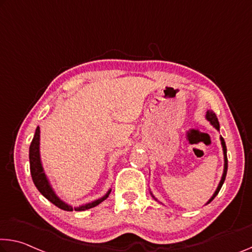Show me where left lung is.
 <instances>
[{
  "label": "left lung",
  "instance_id": "obj_1",
  "mask_svg": "<svg viewBox=\"0 0 252 252\" xmlns=\"http://www.w3.org/2000/svg\"><path fill=\"white\" fill-rule=\"evenodd\" d=\"M205 119L207 120V121H209L210 123H211V126H213V127H215V129H217L218 131H220V123H219V121H218V118H217V115H215V113L213 111H211V110H207V112H206V114H205ZM220 140H221V145H222V149H223V158H224V168H223V174H222V177H221V181H220V183H219V185H218V187H217V189H215V191H214V194L212 195V197H211L209 201L206 202V204L205 205H207L209 204V203H211L214 199V197L217 196L218 195V193L220 191V189H221V187H222V185H223V183H224V181H225V176H226V171H227V157H226V146H225V141H224V139H223L221 135H220ZM150 194H151V196H153L156 201H158L157 198H156L155 196H154V194L151 193L150 191Z\"/></svg>",
  "mask_w": 252,
  "mask_h": 252
}]
</instances>
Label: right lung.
<instances>
[{
  "label": "right lung",
  "instance_id": "1",
  "mask_svg": "<svg viewBox=\"0 0 252 252\" xmlns=\"http://www.w3.org/2000/svg\"><path fill=\"white\" fill-rule=\"evenodd\" d=\"M29 160H30L31 177H32V181L34 183L35 187H37L38 190L48 199V201H50L53 204H55L56 206L63 211L71 212V211H85V210L92 209V207L98 205L99 203H102L104 199L109 197V195L111 193V189H110L106 191V194L103 195L102 197L79 206H71L69 204H67L66 202H63V199L56 194V191L54 190L53 186H51L49 179H48V176L45 173V169H43L42 167L41 157H40V127L39 126H37V129H35L33 139L32 141H31V145L29 148Z\"/></svg>",
  "mask_w": 252,
  "mask_h": 252
}]
</instances>
